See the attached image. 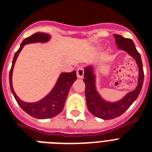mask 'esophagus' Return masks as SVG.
Instances as JSON below:
<instances>
[{"mask_svg":"<svg viewBox=\"0 0 152 152\" xmlns=\"http://www.w3.org/2000/svg\"><path fill=\"white\" fill-rule=\"evenodd\" d=\"M83 74H84V71L82 68H79L76 72V76L79 79H82L83 77Z\"/></svg>","mask_w":152,"mask_h":152,"instance_id":"1","label":"esophagus"}]
</instances>
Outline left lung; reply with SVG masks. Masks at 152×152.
<instances>
[{
	"mask_svg": "<svg viewBox=\"0 0 152 152\" xmlns=\"http://www.w3.org/2000/svg\"><path fill=\"white\" fill-rule=\"evenodd\" d=\"M115 43L118 49L125 51L128 54L134 58L138 68L139 76L137 88L132 91L127 93L120 100L110 102L102 97L96 88V76L95 74V67L93 64H88L84 67V79L85 83V96L88 110L97 118L103 120H110L118 118L129 108L138 97L144 83V69L140 54L137 50L134 42L130 39H125L119 34H113Z\"/></svg>",
	"mask_w": 152,
	"mask_h": 152,
	"instance_id": "obj_1",
	"label": "left lung"
}]
</instances>
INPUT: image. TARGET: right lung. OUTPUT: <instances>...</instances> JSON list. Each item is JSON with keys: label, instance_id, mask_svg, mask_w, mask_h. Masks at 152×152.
Here are the masks:
<instances>
[{"label": "right lung", "instance_id": "right-lung-1", "mask_svg": "<svg viewBox=\"0 0 152 152\" xmlns=\"http://www.w3.org/2000/svg\"><path fill=\"white\" fill-rule=\"evenodd\" d=\"M50 34L41 33V32L35 33L32 34L31 36L25 39L22 42L19 50L15 52L14 55L12 68L9 72V83H10L11 91L17 103L26 113L33 118L38 119H47V118H53L63 110L67 95L69 94L72 83L76 80V71H73L72 72H61L60 74L59 77L57 78V82L52 88V90L45 97L34 102H27L20 99L13 89V69L18 56L25 45L36 43V42L45 43L50 41Z\"/></svg>", "mask_w": 152, "mask_h": 152}]
</instances>
